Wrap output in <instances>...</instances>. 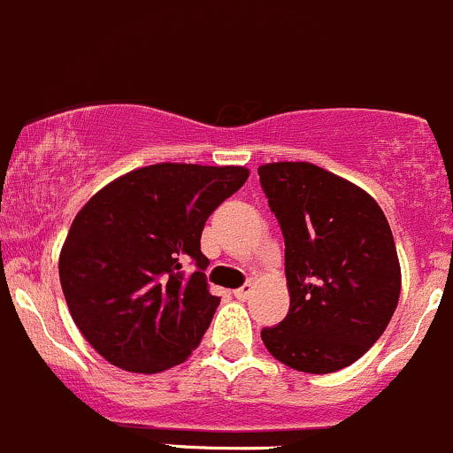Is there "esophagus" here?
<instances>
[{"mask_svg":"<svg viewBox=\"0 0 453 453\" xmlns=\"http://www.w3.org/2000/svg\"><path fill=\"white\" fill-rule=\"evenodd\" d=\"M233 295H235V298H240V301H244V298H249L250 295H253V283H244V286L237 288Z\"/></svg>","mask_w":453,"mask_h":453,"instance_id":"esophagus-1","label":"esophagus"}]
</instances>
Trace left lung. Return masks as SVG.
Segmentation results:
<instances>
[{"mask_svg": "<svg viewBox=\"0 0 453 453\" xmlns=\"http://www.w3.org/2000/svg\"><path fill=\"white\" fill-rule=\"evenodd\" d=\"M257 172L286 240L290 290V311L261 329V340L295 371H340L365 356L395 314L393 231L372 196L314 163H265Z\"/></svg>", "mask_w": 453, "mask_h": 453, "instance_id": "1", "label": "left lung"}]
</instances>
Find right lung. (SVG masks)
Returning <instances> with one entry per match:
<instances>
[{"label": "right lung", "mask_w": 453, "mask_h": 453, "mask_svg": "<svg viewBox=\"0 0 453 453\" xmlns=\"http://www.w3.org/2000/svg\"><path fill=\"white\" fill-rule=\"evenodd\" d=\"M246 179L240 165L157 163L115 179L78 211L60 250V286L106 362L152 375L192 356L220 305L200 235ZM189 260L196 270L185 275Z\"/></svg>", "instance_id": "1"}]
</instances>
